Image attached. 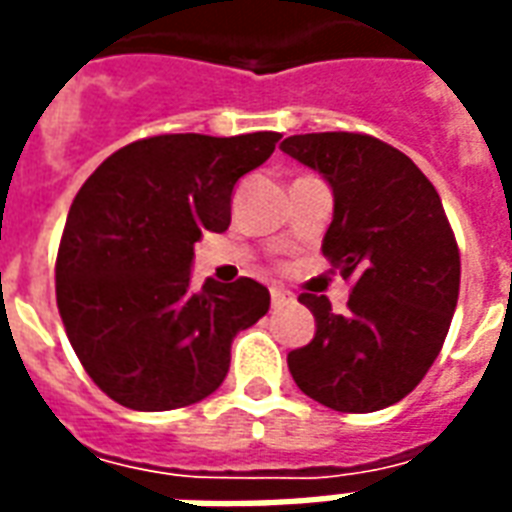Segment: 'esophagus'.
I'll return each instance as SVG.
<instances>
[{"mask_svg":"<svg viewBox=\"0 0 512 512\" xmlns=\"http://www.w3.org/2000/svg\"><path fill=\"white\" fill-rule=\"evenodd\" d=\"M290 301H293V296H290L288 290L271 288V307H274V310H279V307H285V304H290Z\"/></svg>","mask_w":512,"mask_h":512,"instance_id":"esophagus-1","label":"esophagus"}]
</instances>
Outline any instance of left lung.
I'll return each mask as SVG.
<instances>
[{"instance_id": "8db88e82", "label": "left lung", "mask_w": 512, "mask_h": 512, "mask_svg": "<svg viewBox=\"0 0 512 512\" xmlns=\"http://www.w3.org/2000/svg\"><path fill=\"white\" fill-rule=\"evenodd\" d=\"M279 147L332 186L321 249L340 277L354 279L345 315L326 296H299L315 315V337L288 354L290 376L334 411L392 406L436 362L458 304L461 255L439 191L376 136L296 134Z\"/></svg>"}]
</instances>
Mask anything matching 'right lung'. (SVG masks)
Segmentation results:
<instances>
[{
	"label": "right lung",
	"instance_id": "1",
	"mask_svg": "<svg viewBox=\"0 0 512 512\" xmlns=\"http://www.w3.org/2000/svg\"><path fill=\"white\" fill-rule=\"evenodd\" d=\"M277 142L274 131L147 136L84 180L57 252V307L115 403L169 411L208 397L235 334L268 312V290L249 277L191 288V260L202 235L230 227L235 183Z\"/></svg>",
	"mask_w": 512,
	"mask_h": 512
}]
</instances>
